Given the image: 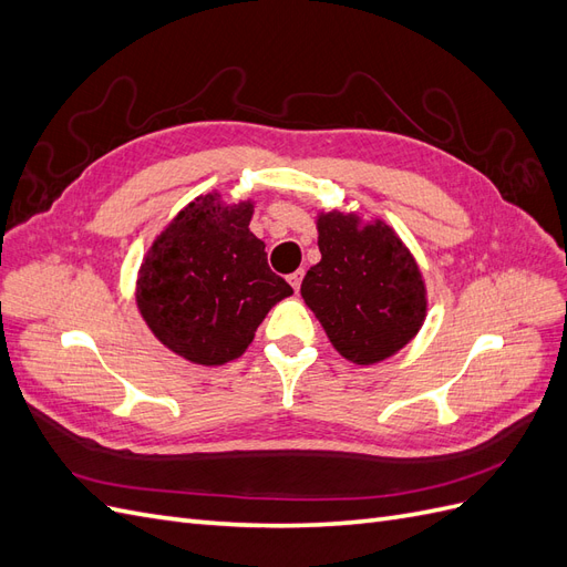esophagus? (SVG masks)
<instances>
[{
    "label": "esophagus",
    "mask_w": 567,
    "mask_h": 567,
    "mask_svg": "<svg viewBox=\"0 0 567 567\" xmlns=\"http://www.w3.org/2000/svg\"><path fill=\"white\" fill-rule=\"evenodd\" d=\"M302 277H305V271H302V269H298V271H293V274H290V277H288V281H290V286H293V290H296V293H298V290H300V284H302Z\"/></svg>",
    "instance_id": "1"
}]
</instances>
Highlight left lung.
Here are the masks:
<instances>
[{"label":"left lung","instance_id":"8db88e82","mask_svg":"<svg viewBox=\"0 0 567 567\" xmlns=\"http://www.w3.org/2000/svg\"><path fill=\"white\" fill-rule=\"evenodd\" d=\"M321 260L305 274L300 293L352 364L369 367L416 338L427 290L414 255L383 219L357 213L317 215Z\"/></svg>","mask_w":567,"mask_h":567}]
</instances>
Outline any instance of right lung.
I'll return each mask as SVG.
<instances>
[{
  "label": "right lung",
  "instance_id": "right-lung-1",
  "mask_svg": "<svg viewBox=\"0 0 567 567\" xmlns=\"http://www.w3.org/2000/svg\"><path fill=\"white\" fill-rule=\"evenodd\" d=\"M252 208V200L227 205L217 192L194 198L156 236L136 274L142 319L192 364L241 357L271 307L293 296L248 229Z\"/></svg>",
  "mask_w": 567,
  "mask_h": 567
}]
</instances>
